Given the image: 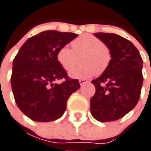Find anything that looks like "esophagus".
Returning <instances> with one entry per match:
<instances>
[{
    "label": "esophagus",
    "mask_w": 151,
    "mask_h": 151,
    "mask_svg": "<svg viewBox=\"0 0 151 151\" xmlns=\"http://www.w3.org/2000/svg\"><path fill=\"white\" fill-rule=\"evenodd\" d=\"M79 83H80L81 85H84L85 84H87V83H88V81L86 80V79H81V80L79 81Z\"/></svg>",
    "instance_id": "obj_1"
}]
</instances>
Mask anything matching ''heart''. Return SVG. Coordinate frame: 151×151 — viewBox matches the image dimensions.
<instances>
[{
  "label": "heart",
  "instance_id": "heart-1",
  "mask_svg": "<svg viewBox=\"0 0 151 151\" xmlns=\"http://www.w3.org/2000/svg\"><path fill=\"white\" fill-rule=\"evenodd\" d=\"M73 49L65 45L57 52L59 63L66 71L72 70L78 64V57L81 55L83 64L70 71L72 78L86 79L103 73L110 65L112 55L109 48L96 37L92 34H82L71 42Z\"/></svg>",
  "mask_w": 151,
  "mask_h": 151
}]
</instances>
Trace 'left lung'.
<instances>
[{
	"instance_id": "1",
	"label": "left lung",
	"mask_w": 151,
	"mask_h": 151,
	"mask_svg": "<svg viewBox=\"0 0 151 151\" xmlns=\"http://www.w3.org/2000/svg\"><path fill=\"white\" fill-rule=\"evenodd\" d=\"M94 35L111 52L108 68L92 81L96 93L90 100L91 114L100 122L116 121L129 111L140 97L143 78V59L129 40L115 34L95 33Z\"/></svg>"
}]
</instances>
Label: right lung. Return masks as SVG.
<instances>
[{
  "label": "right lung",
  "instance_id": "1",
  "mask_svg": "<svg viewBox=\"0 0 151 151\" xmlns=\"http://www.w3.org/2000/svg\"><path fill=\"white\" fill-rule=\"evenodd\" d=\"M78 35L47 30L31 37L13 60L11 85L19 110L33 121L48 122L63 116L66 102L80 88L57 60V52ZM64 78L61 84L55 81Z\"/></svg>",
  "mask_w": 151,
  "mask_h": 151
}]
</instances>
